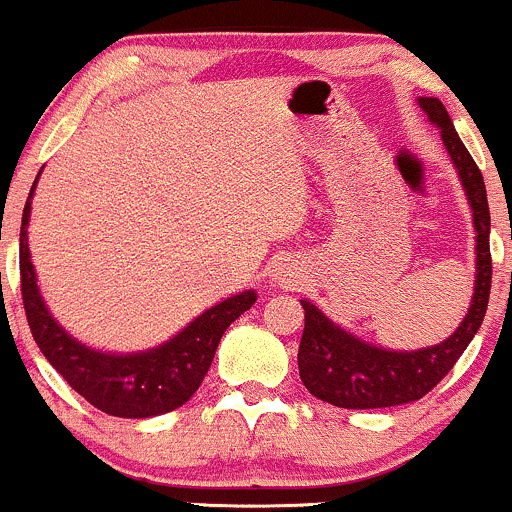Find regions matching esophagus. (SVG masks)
Returning a JSON list of instances; mask_svg holds the SVG:
<instances>
[{
  "mask_svg": "<svg viewBox=\"0 0 512 512\" xmlns=\"http://www.w3.org/2000/svg\"><path fill=\"white\" fill-rule=\"evenodd\" d=\"M273 280L278 285H290V283H295V275L290 273V268L287 266H278L273 273Z\"/></svg>",
  "mask_w": 512,
  "mask_h": 512,
  "instance_id": "obj_1",
  "label": "esophagus"
}]
</instances>
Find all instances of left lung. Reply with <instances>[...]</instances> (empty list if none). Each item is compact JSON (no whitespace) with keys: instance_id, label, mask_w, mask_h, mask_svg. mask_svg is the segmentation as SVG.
<instances>
[{"instance_id":"8db88e82","label":"left lung","mask_w":512,"mask_h":512,"mask_svg":"<svg viewBox=\"0 0 512 512\" xmlns=\"http://www.w3.org/2000/svg\"><path fill=\"white\" fill-rule=\"evenodd\" d=\"M418 106L430 123L440 130L442 145L455 164L467 203L472 208L476 232V273L474 295L467 314L455 333L438 346L418 350H389L363 341L355 333L333 324L324 312L309 300H300L304 309V331L297 353L300 377L309 394L338 409H387V406L411 404L426 396L447 372L455 367L459 355L472 343L488 307L491 292V215L484 176L474 164L472 154L459 140L455 125L445 106L433 96H418Z\"/></svg>"}]
</instances>
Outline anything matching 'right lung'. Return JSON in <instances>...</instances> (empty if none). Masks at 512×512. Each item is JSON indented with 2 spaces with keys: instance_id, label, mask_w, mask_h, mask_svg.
Wrapping results in <instances>:
<instances>
[{
  "instance_id": "1",
  "label": "right lung",
  "mask_w": 512,
  "mask_h": 512,
  "mask_svg": "<svg viewBox=\"0 0 512 512\" xmlns=\"http://www.w3.org/2000/svg\"><path fill=\"white\" fill-rule=\"evenodd\" d=\"M36 183L28 193L24 217H21L19 263L26 319L40 353L65 377L74 392L82 394L91 406L108 416L152 418L179 409L208 375L217 343L227 326L246 309L254 307L256 292L244 290L205 309L162 346L137 350V353H108L86 346L57 324L40 295L36 268L28 249V220H31V198Z\"/></svg>"
}]
</instances>
